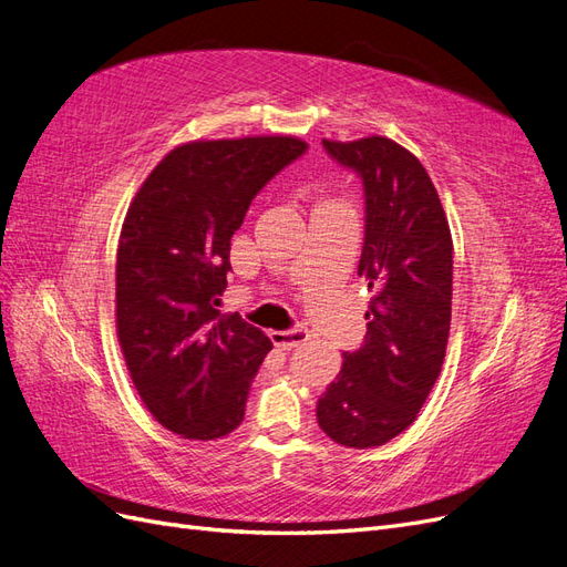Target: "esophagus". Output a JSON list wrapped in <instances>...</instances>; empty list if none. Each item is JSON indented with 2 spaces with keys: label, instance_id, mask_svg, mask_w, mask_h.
Returning <instances> with one entry per match:
<instances>
[{
  "label": "esophagus",
  "instance_id": "esophagus-1",
  "mask_svg": "<svg viewBox=\"0 0 567 567\" xmlns=\"http://www.w3.org/2000/svg\"><path fill=\"white\" fill-rule=\"evenodd\" d=\"M305 340H310V331L307 329H290V331H271V342L277 348L290 350L302 346Z\"/></svg>",
  "mask_w": 567,
  "mask_h": 567
}]
</instances>
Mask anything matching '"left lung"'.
Wrapping results in <instances>:
<instances>
[{"mask_svg":"<svg viewBox=\"0 0 567 567\" xmlns=\"http://www.w3.org/2000/svg\"><path fill=\"white\" fill-rule=\"evenodd\" d=\"M364 184L367 225L357 274L373 293L364 346L317 402L321 431L342 447H381L416 421L447 350L452 234L421 161L388 136L321 142Z\"/></svg>","mask_w":567,"mask_h":567,"instance_id":"obj_1","label":"left lung"}]
</instances>
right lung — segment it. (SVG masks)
Listing matches in <instances>:
<instances>
[{
    "instance_id": "obj_1",
    "label": "right lung",
    "mask_w": 567,
    "mask_h": 567,
    "mask_svg": "<svg viewBox=\"0 0 567 567\" xmlns=\"http://www.w3.org/2000/svg\"><path fill=\"white\" fill-rule=\"evenodd\" d=\"M307 144L296 136L188 142L151 169L130 203L115 262V329L142 402L186 440L241 425L271 340L219 315L231 236L260 188Z\"/></svg>"
}]
</instances>
